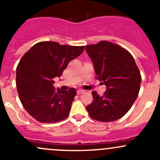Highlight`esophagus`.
Here are the masks:
<instances>
[{"label": "esophagus", "instance_id": "34e87169", "mask_svg": "<svg viewBox=\"0 0 160 160\" xmlns=\"http://www.w3.org/2000/svg\"><path fill=\"white\" fill-rule=\"evenodd\" d=\"M83 93H84V90H79L77 91V93L78 94V95H80V94H82Z\"/></svg>", "mask_w": 160, "mask_h": 160}]
</instances>
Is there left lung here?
<instances>
[{
    "mask_svg": "<svg viewBox=\"0 0 160 160\" xmlns=\"http://www.w3.org/2000/svg\"><path fill=\"white\" fill-rule=\"evenodd\" d=\"M92 60L97 79L107 90L102 96L92 92L93 100L86 109L93 120L112 122L129 110L137 100L141 75L133 57L122 47L109 41L86 46Z\"/></svg>",
    "mask_w": 160,
    "mask_h": 160,
    "instance_id": "obj_1",
    "label": "left lung"
}]
</instances>
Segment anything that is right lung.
Masks as SVG:
<instances>
[{
    "label": "right lung",
    "instance_id": "1",
    "mask_svg": "<svg viewBox=\"0 0 160 160\" xmlns=\"http://www.w3.org/2000/svg\"><path fill=\"white\" fill-rule=\"evenodd\" d=\"M84 46L60 45L57 42H39L20 60L16 84L23 108L43 123L67 118L77 94L74 88L55 90L53 78L60 77L72 60L80 56Z\"/></svg>",
    "mask_w": 160,
    "mask_h": 160
}]
</instances>
